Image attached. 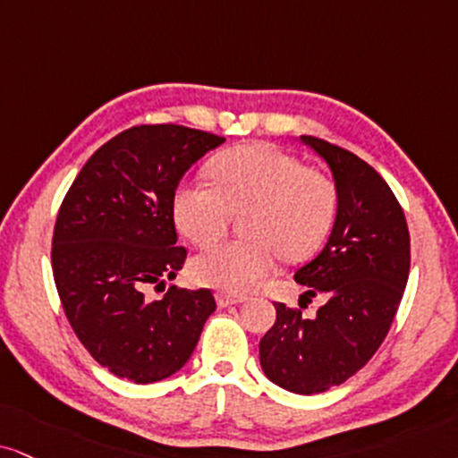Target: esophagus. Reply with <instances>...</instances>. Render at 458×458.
<instances>
[{"label": "esophagus", "mask_w": 458, "mask_h": 458, "mask_svg": "<svg viewBox=\"0 0 458 458\" xmlns=\"http://www.w3.org/2000/svg\"><path fill=\"white\" fill-rule=\"evenodd\" d=\"M246 295H235V293H227V291H218L216 293V303L220 308H229L235 306V303H244Z\"/></svg>", "instance_id": "esophagus-1"}]
</instances>
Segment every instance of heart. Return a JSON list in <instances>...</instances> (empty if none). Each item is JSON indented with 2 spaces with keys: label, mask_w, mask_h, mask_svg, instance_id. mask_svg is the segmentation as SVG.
<instances>
[{
  "label": "heart",
  "mask_w": 458,
  "mask_h": 458,
  "mask_svg": "<svg viewBox=\"0 0 458 458\" xmlns=\"http://www.w3.org/2000/svg\"><path fill=\"white\" fill-rule=\"evenodd\" d=\"M214 184L182 182L174 193L176 227L208 246L227 233L233 214L248 212L250 240L225 242L193 261L197 282L246 293L276 269L278 257L306 259L323 244L337 216V186L327 174L272 144H242L210 163Z\"/></svg>",
  "instance_id": "obj_1"
}]
</instances>
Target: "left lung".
<instances>
[{"mask_svg":"<svg viewBox=\"0 0 458 458\" xmlns=\"http://www.w3.org/2000/svg\"><path fill=\"white\" fill-rule=\"evenodd\" d=\"M329 165L337 216L318 257L295 272L306 286L299 308L325 295L314 318L276 306V323L259 342L265 376L297 394L325 393L354 376L391 329L410 274V231L391 186L340 146L301 135Z\"/></svg>","mask_w":458,"mask_h":458,"instance_id":"left-lung-1","label":"left lung"}]
</instances>
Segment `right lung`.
Instances as JSON below:
<instances>
[{
    "label": "right lung",
    "instance_id": "1",
    "mask_svg": "<svg viewBox=\"0 0 458 458\" xmlns=\"http://www.w3.org/2000/svg\"><path fill=\"white\" fill-rule=\"evenodd\" d=\"M223 142L172 123L131 127L93 152L59 208L50 259L61 306L89 354L135 385L176 374L216 310L210 289L169 286L157 301L144 291L182 269L174 193Z\"/></svg>",
    "mask_w": 458,
    "mask_h": 458
}]
</instances>
